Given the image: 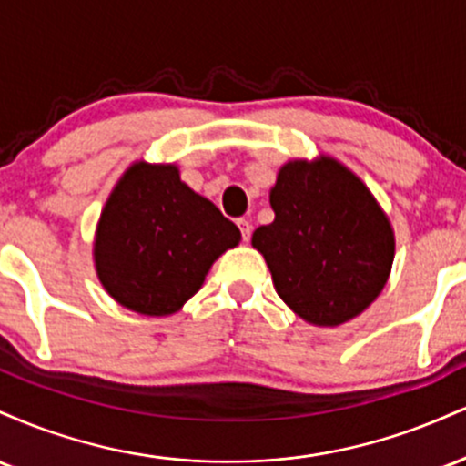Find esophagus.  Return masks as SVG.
Wrapping results in <instances>:
<instances>
[{"mask_svg":"<svg viewBox=\"0 0 466 466\" xmlns=\"http://www.w3.org/2000/svg\"><path fill=\"white\" fill-rule=\"evenodd\" d=\"M237 226L240 228V237H243L245 243H249V238H251V223L248 221V218H238Z\"/></svg>","mask_w":466,"mask_h":466,"instance_id":"esophagus-1","label":"esophagus"}]
</instances>
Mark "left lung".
I'll return each instance as SVG.
<instances>
[{
	"label": "left lung",
	"instance_id": "8db88e82",
	"mask_svg": "<svg viewBox=\"0 0 466 466\" xmlns=\"http://www.w3.org/2000/svg\"><path fill=\"white\" fill-rule=\"evenodd\" d=\"M276 218L251 245L265 256L278 296L300 318L337 326L386 285L394 234L370 190L335 159L282 166L269 195Z\"/></svg>",
	"mask_w": 466,
	"mask_h": 466
}]
</instances>
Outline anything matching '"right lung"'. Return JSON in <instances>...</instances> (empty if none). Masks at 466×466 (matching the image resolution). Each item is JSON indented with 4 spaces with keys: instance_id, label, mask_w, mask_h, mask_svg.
Wrapping results in <instances>:
<instances>
[{
    "instance_id": "obj_1",
    "label": "right lung",
    "mask_w": 466,
    "mask_h": 466,
    "mask_svg": "<svg viewBox=\"0 0 466 466\" xmlns=\"http://www.w3.org/2000/svg\"><path fill=\"white\" fill-rule=\"evenodd\" d=\"M240 232L175 166L136 164L100 215L96 269L111 298L142 315L175 313Z\"/></svg>"
}]
</instances>
